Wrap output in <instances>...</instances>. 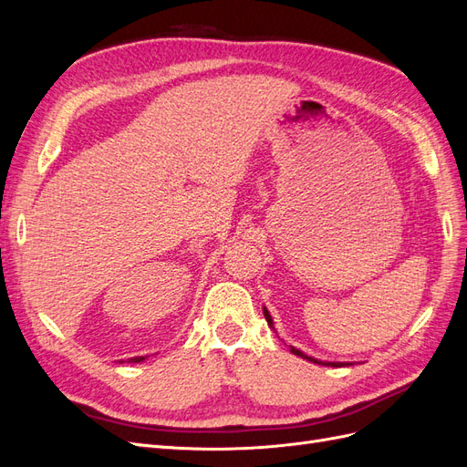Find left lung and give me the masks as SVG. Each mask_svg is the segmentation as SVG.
<instances>
[{"mask_svg": "<svg viewBox=\"0 0 467 467\" xmlns=\"http://www.w3.org/2000/svg\"><path fill=\"white\" fill-rule=\"evenodd\" d=\"M263 314H265V319H266V323H268V327L275 329L273 317H271V314H268V309H266V307H263ZM275 333H276V329H275ZM290 352H292V355L300 357V358H306V360L314 362V364H321V366H333V368H338V366H348V364H355V362H325V360H317V358H314V357H307V355H304V352H302L300 348H296V347H290Z\"/></svg>", "mask_w": 467, "mask_h": 467, "instance_id": "1", "label": "left lung"}]
</instances>
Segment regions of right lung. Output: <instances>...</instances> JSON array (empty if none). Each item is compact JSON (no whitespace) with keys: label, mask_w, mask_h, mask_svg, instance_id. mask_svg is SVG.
<instances>
[{"label":"right lung","mask_w":467,"mask_h":467,"mask_svg":"<svg viewBox=\"0 0 467 467\" xmlns=\"http://www.w3.org/2000/svg\"><path fill=\"white\" fill-rule=\"evenodd\" d=\"M144 360V357H134V358H130V362H142Z\"/></svg>","instance_id":"1"}]
</instances>
